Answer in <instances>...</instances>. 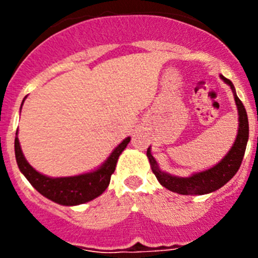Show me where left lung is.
<instances>
[{
  "label": "left lung",
  "instance_id": "obj_1",
  "mask_svg": "<svg viewBox=\"0 0 258 258\" xmlns=\"http://www.w3.org/2000/svg\"><path fill=\"white\" fill-rule=\"evenodd\" d=\"M221 79L231 86V89L235 92L234 85L226 77L221 76ZM235 97V103L238 106L239 111V131L238 136L234 146L229 151V154L223 157L221 163L217 165H214L213 168L204 172L195 173L191 177L187 178H179V177H173V175L164 173L159 169L156 160L151 155L150 149L147 150V157H149L150 164H151V169L154 174L156 175V178L159 179L164 187L168 190L173 191V192H178L182 195H203V194H209L213 191L218 190L222 187L223 184L227 183L230 179L236 174V172L240 168V164L244 157L245 147H247L248 142V136H249V125H248V116L247 111H245L244 106L241 103V101Z\"/></svg>",
  "mask_w": 258,
  "mask_h": 258
}]
</instances>
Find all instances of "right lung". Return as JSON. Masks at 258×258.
Listing matches in <instances>:
<instances>
[{
	"label": "right lung",
	"mask_w": 258,
	"mask_h": 258,
	"mask_svg": "<svg viewBox=\"0 0 258 258\" xmlns=\"http://www.w3.org/2000/svg\"><path fill=\"white\" fill-rule=\"evenodd\" d=\"M129 142H131V138L127 137L113 150L111 156L99 169L92 173H86V174L75 175V177L50 178L36 172L27 163L26 157L20 150L18 137H15V157H17L20 172L26 175L29 183L41 195L61 206H77V204H83V203L95 199L108 187L111 175L115 172L118 156L124 151Z\"/></svg>",
	"instance_id": "right-lung-1"
}]
</instances>
